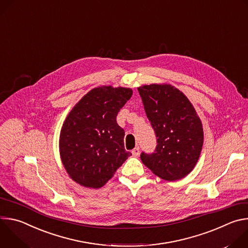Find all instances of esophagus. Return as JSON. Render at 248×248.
Returning <instances> with one entry per match:
<instances>
[{"mask_svg":"<svg viewBox=\"0 0 248 248\" xmlns=\"http://www.w3.org/2000/svg\"><path fill=\"white\" fill-rule=\"evenodd\" d=\"M131 153H132V155H133L134 157H137V156H139V154H140V149H139V147H136V148H134V149L131 151Z\"/></svg>","mask_w":248,"mask_h":248,"instance_id":"34e87169","label":"esophagus"}]
</instances>
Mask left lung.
Listing matches in <instances>:
<instances>
[{"mask_svg":"<svg viewBox=\"0 0 248 248\" xmlns=\"http://www.w3.org/2000/svg\"><path fill=\"white\" fill-rule=\"evenodd\" d=\"M156 136L154 153H141L140 159L160 179L182 180L194 169L203 146L200 118L188 98L168 83L137 87Z\"/></svg>","mask_w":248,"mask_h":248,"instance_id":"1","label":"left lung"}]
</instances>
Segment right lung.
Segmentation results:
<instances>
[{
	"label": "right lung",
	"mask_w": 248,
	"mask_h": 248,
	"mask_svg": "<svg viewBox=\"0 0 248 248\" xmlns=\"http://www.w3.org/2000/svg\"><path fill=\"white\" fill-rule=\"evenodd\" d=\"M131 95V88L99 86L66 116L60 132V157L69 178L81 186H104L131 155L124 149V130L117 124Z\"/></svg>",
	"instance_id": "add662e5"
}]
</instances>
